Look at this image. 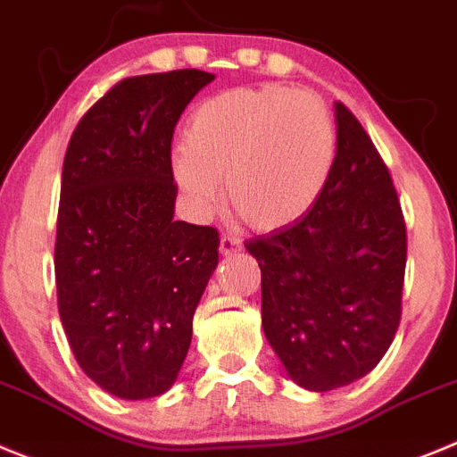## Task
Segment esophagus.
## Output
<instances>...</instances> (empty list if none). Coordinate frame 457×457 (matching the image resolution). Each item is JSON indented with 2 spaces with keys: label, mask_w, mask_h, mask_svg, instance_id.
Masks as SVG:
<instances>
[{
  "label": "esophagus",
  "mask_w": 457,
  "mask_h": 457,
  "mask_svg": "<svg viewBox=\"0 0 457 457\" xmlns=\"http://www.w3.org/2000/svg\"><path fill=\"white\" fill-rule=\"evenodd\" d=\"M238 250H241V238L234 237V234H223L220 237V254L228 257V254L238 253Z\"/></svg>",
  "instance_id": "1"
}]
</instances>
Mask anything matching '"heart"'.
Listing matches in <instances>:
<instances>
[{
    "label": "heart",
    "instance_id": "heart-1",
    "mask_svg": "<svg viewBox=\"0 0 457 457\" xmlns=\"http://www.w3.org/2000/svg\"><path fill=\"white\" fill-rule=\"evenodd\" d=\"M337 162V122L326 100L287 86L234 88L188 118L172 172L200 213L219 207L262 232L287 229L316 207Z\"/></svg>",
    "mask_w": 457,
    "mask_h": 457
}]
</instances>
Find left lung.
I'll list each match as a JSON object with an SVG mask.
<instances>
[{"instance_id": "1", "label": "left lung", "mask_w": 457, "mask_h": 457, "mask_svg": "<svg viewBox=\"0 0 457 457\" xmlns=\"http://www.w3.org/2000/svg\"><path fill=\"white\" fill-rule=\"evenodd\" d=\"M337 162L300 223L245 244L262 269V326L312 392L367 376L401 323L408 229L387 163L337 102Z\"/></svg>"}]
</instances>
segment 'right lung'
Here are the masks:
<instances>
[{
	"label": "right lung",
	"mask_w": 457,
	"mask_h": 457,
	"mask_svg": "<svg viewBox=\"0 0 457 457\" xmlns=\"http://www.w3.org/2000/svg\"><path fill=\"white\" fill-rule=\"evenodd\" d=\"M212 79L195 68L127 77L86 111L65 150L59 314L79 367L113 396L172 387L219 264V229L172 219V134Z\"/></svg>",
	"instance_id": "right-lung-1"
}]
</instances>
